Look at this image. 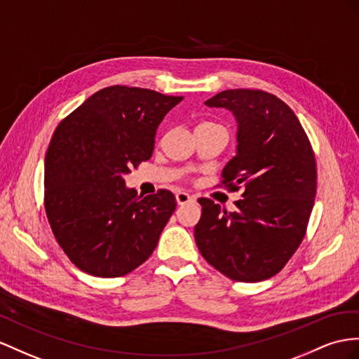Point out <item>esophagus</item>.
<instances>
[{
	"mask_svg": "<svg viewBox=\"0 0 359 359\" xmlns=\"http://www.w3.org/2000/svg\"><path fill=\"white\" fill-rule=\"evenodd\" d=\"M176 200H177V205H187V203H189V201H192L194 200V197L192 196H189L188 192H177L176 194Z\"/></svg>",
	"mask_w": 359,
	"mask_h": 359,
	"instance_id": "1",
	"label": "esophagus"
}]
</instances>
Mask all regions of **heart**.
<instances>
[{
    "label": "heart",
    "instance_id": "heart-1",
    "mask_svg": "<svg viewBox=\"0 0 359 359\" xmlns=\"http://www.w3.org/2000/svg\"><path fill=\"white\" fill-rule=\"evenodd\" d=\"M203 124H210V123H203Z\"/></svg>",
    "mask_w": 359,
    "mask_h": 359
}]
</instances>
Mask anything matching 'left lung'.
Masks as SVG:
<instances>
[{"label":"left lung","mask_w":359,"mask_h":359,"mask_svg":"<svg viewBox=\"0 0 359 359\" xmlns=\"http://www.w3.org/2000/svg\"><path fill=\"white\" fill-rule=\"evenodd\" d=\"M205 104L236 116L238 151L218 187L243 188V198L235 212L198 198L197 247L229 279L273 278L299 249L314 206L317 163L309 137L290 106L265 90L227 89Z\"/></svg>","instance_id":"obj_1"}]
</instances>
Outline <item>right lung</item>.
<instances>
[{
  "label": "right lung",
  "instance_id": "1",
  "mask_svg": "<svg viewBox=\"0 0 359 359\" xmlns=\"http://www.w3.org/2000/svg\"><path fill=\"white\" fill-rule=\"evenodd\" d=\"M183 97L109 86L54 130L45 154L43 205L53 235L77 269L121 278L150 258L176 197L137 196L124 176L154 149L156 128Z\"/></svg>",
  "mask_w": 359,
  "mask_h": 359
}]
</instances>
